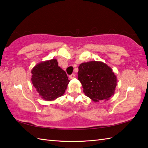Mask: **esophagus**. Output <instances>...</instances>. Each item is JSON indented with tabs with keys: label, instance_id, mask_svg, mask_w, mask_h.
Segmentation results:
<instances>
[{
	"label": "esophagus",
	"instance_id": "obj_1",
	"mask_svg": "<svg viewBox=\"0 0 148 148\" xmlns=\"http://www.w3.org/2000/svg\"><path fill=\"white\" fill-rule=\"evenodd\" d=\"M74 77H75V74H72L71 75L69 76V78H70V79H73Z\"/></svg>",
	"mask_w": 148,
	"mask_h": 148
}]
</instances>
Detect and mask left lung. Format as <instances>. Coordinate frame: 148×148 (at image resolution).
Masks as SVG:
<instances>
[{"label":"left lung","mask_w":148,"mask_h":148,"mask_svg":"<svg viewBox=\"0 0 148 148\" xmlns=\"http://www.w3.org/2000/svg\"><path fill=\"white\" fill-rule=\"evenodd\" d=\"M78 69V80L82 84L83 92L93 101H106L114 95L117 77L112 69L105 63L84 62Z\"/></svg>","instance_id":"1"}]
</instances>
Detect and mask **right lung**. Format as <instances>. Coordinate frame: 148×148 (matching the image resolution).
Wrapping results in <instances>:
<instances>
[{
	"label": "right lung",
	"mask_w": 148,
	"mask_h": 148,
	"mask_svg": "<svg viewBox=\"0 0 148 148\" xmlns=\"http://www.w3.org/2000/svg\"><path fill=\"white\" fill-rule=\"evenodd\" d=\"M31 81L41 98L52 101L64 95L69 83L65 72L58 66L56 59L37 64L31 71Z\"/></svg>",
	"instance_id": "1"
}]
</instances>
